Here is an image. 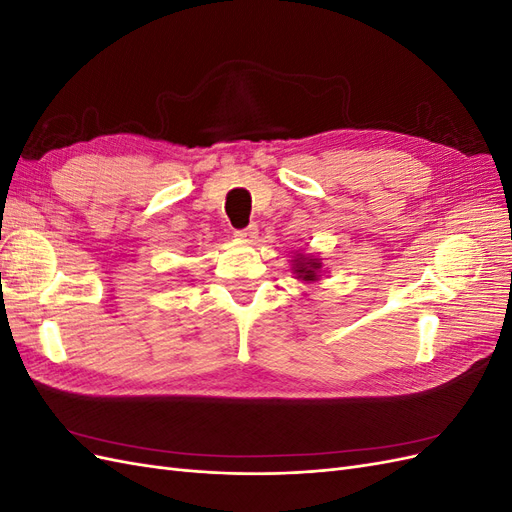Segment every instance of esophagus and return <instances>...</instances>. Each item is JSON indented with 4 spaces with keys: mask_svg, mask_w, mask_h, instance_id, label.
<instances>
[{
    "mask_svg": "<svg viewBox=\"0 0 512 512\" xmlns=\"http://www.w3.org/2000/svg\"><path fill=\"white\" fill-rule=\"evenodd\" d=\"M235 237L239 241H243V243H254L256 237H258V228H256V224H250V226L243 228V230H237Z\"/></svg>",
    "mask_w": 512,
    "mask_h": 512,
    "instance_id": "1",
    "label": "esophagus"
}]
</instances>
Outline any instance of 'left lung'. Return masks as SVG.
Here are the masks:
<instances>
[{
    "label": "left lung",
    "mask_w": 512,
    "mask_h": 512,
    "mask_svg": "<svg viewBox=\"0 0 512 512\" xmlns=\"http://www.w3.org/2000/svg\"><path fill=\"white\" fill-rule=\"evenodd\" d=\"M290 271L297 282L305 286H314L322 280V258L305 252H294L290 260Z\"/></svg>",
    "instance_id": "1"
}]
</instances>
